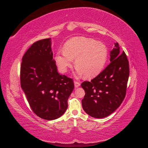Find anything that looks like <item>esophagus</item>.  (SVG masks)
<instances>
[{"mask_svg": "<svg viewBox=\"0 0 148 148\" xmlns=\"http://www.w3.org/2000/svg\"><path fill=\"white\" fill-rule=\"evenodd\" d=\"M74 83H75V88L79 87L80 86V84H81V83H80V82H78V81H75Z\"/></svg>", "mask_w": 148, "mask_h": 148, "instance_id": "34e87169", "label": "esophagus"}]
</instances>
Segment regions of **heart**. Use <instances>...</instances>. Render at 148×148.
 Segmentation results:
<instances>
[{"label": "heart", "mask_w": 148, "mask_h": 148, "mask_svg": "<svg viewBox=\"0 0 148 148\" xmlns=\"http://www.w3.org/2000/svg\"><path fill=\"white\" fill-rule=\"evenodd\" d=\"M108 56L104 44L91 38L75 37L69 40L64 51L57 53L56 62L62 72H66L72 65L73 59L79 75L86 78H93L102 71Z\"/></svg>", "instance_id": "1"}]
</instances>
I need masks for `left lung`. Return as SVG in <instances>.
Segmentation results:
<instances>
[{"label": "left lung", "mask_w": 148, "mask_h": 148, "mask_svg": "<svg viewBox=\"0 0 148 148\" xmlns=\"http://www.w3.org/2000/svg\"><path fill=\"white\" fill-rule=\"evenodd\" d=\"M110 52V63L91 82L85 81L82 99L84 110L94 118L106 117L117 109L126 95L130 74L126 53L120 52L118 43Z\"/></svg>", "instance_id": "left-lung-1"}]
</instances>
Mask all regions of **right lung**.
I'll return each mask as SVG.
<instances>
[{
	"instance_id": "right-lung-1",
	"label": "right lung",
	"mask_w": 148,
	"mask_h": 148,
	"mask_svg": "<svg viewBox=\"0 0 148 148\" xmlns=\"http://www.w3.org/2000/svg\"><path fill=\"white\" fill-rule=\"evenodd\" d=\"M51 38L34 42L25 52L20 66V84L33 112L52 120L64 114L74 88L72 78L57 71Z\"/></svg>"
}]
</instances>
